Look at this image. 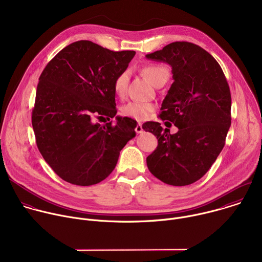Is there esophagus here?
Instances as JSON below:
<instances>
[{
    "label": "esophagus",
    "instance_id": "obj_1",
    "mask_svg": "<svg viewBox=\"0 0 262 262\" xmlns=\"http://www.w3.org/2000/svg\"><path fill=\"white\" fill-rule=\"evenodd\" d=\"M135 129H136V133H137V134H142V133L144 132V130H143V127H142V124H141V123H138Z\"/></svg>",
    "mask_w": 262,
    "mask_h": 262
}]
</instances>
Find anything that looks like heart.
I'll return each instance as SVG.
<instances>
[{
    "label": "heart",
    "instance_id": "1",
    "mask_svg": "<svg viewBox=\"0 0 262 262\" xmlns=\"http://www.w3.org/2000/svg\"><path fill=\"white\" fill-rule=\"evenodd\" d=\"M142 72L144 76L150 81L155 86H157L160 82L164 80H168L169 71L163 65L158 64H149L143 67ZM129 82V71L124 70L120 72L114 80V91L117 95L123 96L127 91V86ZM155 110L154 104L132 101L125 104L122 107L123 115L137 119V120H145L150 115L151 112Z\"/></svg>",
    "mask_w": 262,
    "mask_h": 262
}]
</instances>
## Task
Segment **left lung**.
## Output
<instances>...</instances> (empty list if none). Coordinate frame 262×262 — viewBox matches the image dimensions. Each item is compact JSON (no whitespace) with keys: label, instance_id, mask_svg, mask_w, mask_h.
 I'll return each instance as SVG.
<instances>
[{"label":"left lung","instance_id":"left-lung-1","mask_svg":"<svg viewBox=\"0 0 262 262\" xmlns=\"http://www.w3.org/2000/svg\"><path fill=\"white\" fill-rule=\"evenodd\" d=\"M146 58L172 67L174 82L159 116L178 128L172 135L160 122L149 121L142 125L159 142L146 159L147 167L167 184H191L209 170L225 145L231 125L227 80L216 60L191 42H172Z\"/></svg>","mask_w":262,"mask_h":262}]
</instances>
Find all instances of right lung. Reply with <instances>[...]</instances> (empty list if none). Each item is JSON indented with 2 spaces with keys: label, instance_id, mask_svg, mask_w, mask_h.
I'll use <instances>...</instances> for the list:
<instances>
[{
  "label": "right lung",
  "instance_id": "1",
  "mask_svg": "<svg viewBox=\"0 0 262 262\" xmlns=\"http://www.w3.org/2000/svg\"><path fill=\"white\" fill-rule=\"evenodd\" d=\"M135 54L80 40L60 51L40 74L32 125L41 156L63 180L82 186L102 181L136 137L132 118L106 122L117 113L114 80Z\"/></svg>",
  "mask_w": 262,
  "mask_h": 262
}]
</instances>
